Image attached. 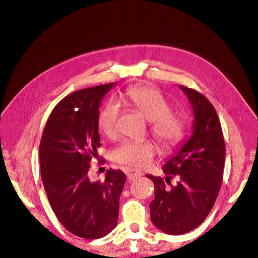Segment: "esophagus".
<instances>
[{"label":"esophagus","mask_w":258,"mask_h":258,"mask_svg":"<svg viewBox=\"0 0 258 258\" xmlns=\"http://www.w3.org/2000/svg\"><path fill=\"white\" fill-rule=\"evenodd\" d=\"M126 174H127V177H128V179H129V182L134 181V179H136V178H138V177H140V176L142 175L141 173L138 172L137 170H134V169L127 170V171H126Z\"/></svg>","instance_id":"obj_1"}]
</instances>
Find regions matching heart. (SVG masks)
I'll return each instance as SVG.
<instances>
[{
  "instance_id": "obj_1",
  "label": "heart",
  "mask_w": 258,
  "mask_h": 258,
  "mask_svg": "<svg viewBox=\"0 0 258 258\" xmlns=\"http://www.w3.org/2000/svg\"><path fill=\"white\" fill-rule=\"evenodd\" d=\"M121 101H127L151 121V132L163 150L172 151L183 141L186 132V118L181 112L171 110L169 100L161 91L152 86L139 85L120 95ZM119 105L114 101L106 103L98 115V128L108 138L118 134ZM157 155V147L152 141L137 142L126 140L112 152V159L134 169L150 168Z\"/></svg>"
}]
</instances>
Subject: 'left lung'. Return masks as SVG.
Returning a JSON list of instances; mask_svg holds the SVG:
<instances>
[{"instance_id":"8db88e82","label":"left lung","mask_w":258,"mask_h":258,"mask_svg":"<svg viewBox=\"0 0 258 258\" xmlns=\"http://www.w3.org/2000/svg\"><path fill=\"white\" fill-rule=\"evenodd\" d=\"M179 88L194 111L192 135L163 165L165 178L146 175L155 185L151 220L169 235H184L206 220L220 192L225 165V141L214 106L195 89Z\"/></svg>"}]
</instances>
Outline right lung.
<instances>
[{"label": "right lung", "mask_w": 258, "mask_h": 258, "mask_svg": "<svg viewBox=\"0 0 258 258\" xmlns=\"http://www.w3.org/2000/svg\"><path fill=\"white\" fill-rule=\"evenodd\" d=\"M115 84L77 90L50 113L40 144L41 176L52 211L63 227L84 239H99L117 225L119 196L126 183L108 169L103 182H91L90 160L100 147L101 101Z\"/></svg>", "instance_id": "right-lung-1"}]
</instances>
